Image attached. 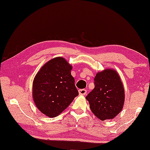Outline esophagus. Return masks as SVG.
Listing matches in <instances>:
<instances>
[{
	"label": "esophagus",
	"mask_w": 150,
	"mask_h": 150,
	"mask_svg": "<svg viewBox=\"0 0 150 150\" xmlns=\"http://www.w3.org/2000/svg\"><path fill=\"white\" fill-rule=\"evenodd\" d=\"M86 93H87L86 89H79V93L80 95H86Z\"/></svg>",
	"instance_id": "obj_1"
}]
</instances>
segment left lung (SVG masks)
Here are the masks:
<instances>
[{
    "label": "left lung",
    "mask_w": 150,
    "mask_h": 150,
    "mask_svg": "<svg viewBox=\"0 0 150 150\" xmlns=\"http://www.w3.org/2000/svg\"><path fill=\"white\" fill-rule=\"evenodd\" d=\"M95 88L86 97L92 112L102 121L112 119L122 110L125 101L123 83L117 72L107 69L97 73Z\"/></svg>",
    "instance_id": "obj_1"
}]
</instances>
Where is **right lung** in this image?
Segmentation results:
<instances>
[{"mask_svg": "<svg viewBox=\"0 0 150 150\" xmlns=\"http://www.w3.org/2000/svg\"><path fill=\"white\" fill-rule=\"evenodd\" d=\"M71 66L55 57L40 69L33 81V96L38 109L50 117L60 114L79 95Z\"/></svg>", "mask_w": 150, "mask_h": 150, "instance_id": "add662e5", "label": "right lung"}]
</instances>
